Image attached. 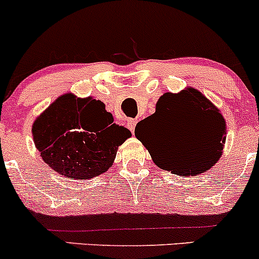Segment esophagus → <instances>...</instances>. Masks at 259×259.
Segmentation results:
<instances>
[{
	"label": "esophagus",
	"mask_w": 259,
	"mask_h": 259,
	"mask_svg": "<svg viewBox=\"0 0 259 259\" xmlns=\"http://www.w3.org/2000/svg\"><path fill=\"white\" fill-rule=\"evenodd\" d=\"M137 122H138L137 119H130V120H127L126 126L129 127V130H130V132H132V133L135 132V126H137Z\"/></svg>",
	"instance_id": "esophagus-1"
}]
</instances>
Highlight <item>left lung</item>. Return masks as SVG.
Masks as SVG:
<instances>
[{
    "label": "left lung",
    "mask_w": 259,
    "mask_h": 259,
    "mask_svg": "<svg viewBox=\"0 0 259 259\" xmlns=\"http://www.w3.org/2000/svg\"><path fill=\"white\" fill-rule=\"evenodd\" d=\"M135 137L155 164L182 177L209 170L223 154L226 119L209 99L194 88L165 93L155 113L135 127Z\"/></svg>",
    "instance_id": "obj_1"
}]
</instances>
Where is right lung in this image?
Returning <instances> with one entry per match:
<instances>
[{"mask_svg": "<svg viewBox=\"0 0 259 259\" xmlns=\"http://www.w3.org/2000/svg\"><path fill=\"white\" fill-rule=\"evenodd\" d=\"M32 137L52 170L65 178L82 180L108 171L119 146L132 133L115 124L103 101L67 93L36 117Z\"/></svg>", "mask_w": 259, "mask_h": 259, "instance_id": "right-lung-1", "label": "right lung"}]
</instances>
